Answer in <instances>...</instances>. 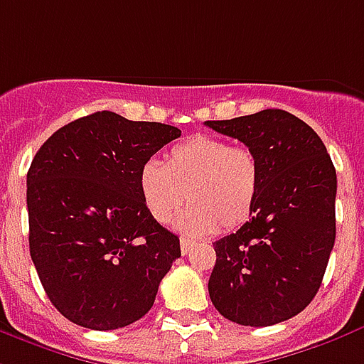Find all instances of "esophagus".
I'll list each match as a JSON object with an SVG mask.
<instances>
[{
	"label": "esophagus",
	"instance_id": "34e87169",
	"mask_svg": "<svg viewBox=\"0 0 364 364\" xmlns=\"http://www.w3.org/2000/svg\"><path fill=\"white\" fill-rule=\"evenodd\" d=\"M195 247V241H191V239H187V237H181V252L183 255H187V252H191V249Z\"/></svg>",
	"mask_w": 364,
	"mask_h": 364
}]
</instances>
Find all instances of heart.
<instances>
[{
    "label": "heart",
    "mask_w": 364,
    "mask_h": 364,
    "mask_svg": "<svg viewBox=\"0 0 364 364\" xmlns=\"http://www.w3.org/2000/svg\"><path fill=\"white\" fill-rule=\"evenodd\" d=\"M260 185L257 152L220 136L198 134L169 148L166 164L150 160L139 171V193L148 214L168 225L177 220L187 235L231 231L249 220Z\"/></svg>",
    "instance_id": "1"
}]
</instances>
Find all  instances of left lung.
<instances>
[{
    "label": "left lung",
    "instance_id": "obj_1",
    "mask_svg": "<svg viewBox=\"0 0 364 364\" xmlns=\"http://www.w3.org/2000/svg\"><path fill=\"white\" fill-rule=\"evenodd\" d=\"M206 125L252 148L260 161L249 222L214 243L210 299L235 324L289 320L318 291L336 241L332 158L318 134L284 109Z\"/></svg>",
    "mask_w": 364,
    "mask_h": 364
}]
</instances>
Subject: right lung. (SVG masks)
I'll use <instances>...</instances> for the list:
<instances>
[{"label":"right lung","instance_id":"add662e5","mask_svg":"<svg viewBox=\"0 0 364 364\" xmlns=\"http://www.w3.org/2000/svg\"><path fill=\"white\" fill-rule=\"evenodd\" d=\"M181 136L164 123L96 112L48 139L26 173L28 245L46 295L65 318L117 330L142 318L181 257L148 214L139 171Z\"/></svg>","mask_w":364,"mask_h":364}]
</instances>
